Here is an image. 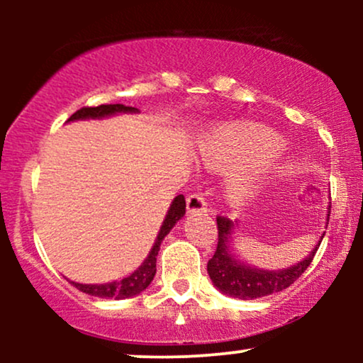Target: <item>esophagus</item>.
I'll return each instance as SVG.
<instances>
[{
  "label": "esophagus",
  "mask_w": 363,
  "mask_h": 363,
  "mask_svg": "<svg viewBox=\"0 0 363 363\" xmlns=\"http://www.w3.org/2000/svg\"><path fill=\"white\" fill-rule=\"evenodd\" d=\"M186 206H187V213H191V215L206 213V211H208L206 199L203 198V194H199V193H194V194L187 196Z\"/></svg>",
  "instance_id": "obj_1"
}]
</instances>
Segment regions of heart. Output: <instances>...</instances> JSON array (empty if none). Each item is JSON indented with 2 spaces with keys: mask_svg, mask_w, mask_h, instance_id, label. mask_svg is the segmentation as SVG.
I'll use <instances>...</instances> for the list:
<instances>
[{
  "mask_svg": "<svg viewBox=\"0 0 363 363\" xmlns=\"http://www.w3.org/2000/svg\"><path fill=\"white\" fill-rule=\"evenodd\" d=\"M281 148V138L269 129L257 124L235 123L216 129L203 147L201 157L206 167L213 170L239 167L254 158H261L257 165L262 169L269 165L273 155H277ZM256 184V177L242 174L230 182L228 193L237 203L247 201L254 194Z\"/></svg>",
  "mask_w": 363,
  "mask_h": 363,
  "instance_id": "b5f03b06",
  "label": "heart"
}]
</instances>
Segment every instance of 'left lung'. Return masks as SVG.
<instances>
[{"instance_id": "obj_1", "label": "left lung", "mask_w": 363, "mask_h": 363, "mask_svg": "<svg viewBox=\"0 0 363 363\" xmlns=\"http://www.w3.org/2000/svg\"><path fill=\"white\" fill-rule=\"evenodd\" d=\"M216 227H218V244H216L213 257L208 261V274L222 294L240 298V301H252V298H259L264 295H272L274 291L289 289L291 283L298 280V277L309 268L314 259V254L320 245L319 240V244L312 249L309 256L297 264L286 269H278V272H268V269L244 264L232 254L230 242L232 232H234L232 220H228L227 216H216Z\"/></svg>"}]
</instances>
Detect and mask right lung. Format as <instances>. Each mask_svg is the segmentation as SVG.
Wrapping results in <instances>:
<instances>
[{
  "label": "right lung",
  "mask_w": 363,
  "mask_h": 363,
  "mask_svg": "<svg viewBox=\"0 0 363 363\" xmlns=\"http://www.w3.org/2000/svg\"><path fill=\"white\" fill-rule=\"evenodd\" d=\"M136 107L123 106V104H102L97 107H82L80 111H77L68 121H77V119H101L107 118V116L118 114V112H136ZM186 213V199L184 196L179 194L174 198L172 205H170L167 215H165L164 223H162L160 232H158L155 244H153L152 251L147 256V259L143 261V264L140 266L136 272H133L129 277L123 278V280L111 281V283H101V285H83V283H74L69 281L73 286H77L78 290L83 294L94 295V297H102V298H129L135 297L143 291L147 286L152 283L153 277L157 273V256L160 251L162 240L165 239V235L172 230V227L179 220L182 218Z\"/></svg>",
  "instance_id": "1"
}]
</instances>
